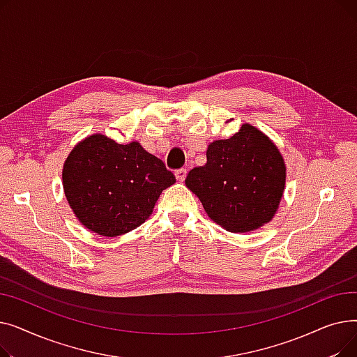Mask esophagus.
I'll return each mask as SVG.
<instances>
[{
  "label": "esophagus",
  "instance_id": "esophagus-1",
  "mask_svg": "<svg viewBox=\"0 0 357 357\" xmlns=\"http://www.w3.org/2000/svg\"><path fill=\"white\" fill-rule=\"evenodd\" d=\"M186 174H188V171H186V169H178V171L175 172V176H176V179L179 181V182H183L185 181V178H186Z\"/></svg>",
  "mask_w": 357,
  "mask_h": 357
}]
</instances>
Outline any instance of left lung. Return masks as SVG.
I'll list each match as a JSON object with an SVG mask.
<instances>
[{
    "label": "left lung",
    "mask_w": 357,
    "mask_h": 357,
    "mask_svg": "<svg viewBox=\"0 0 357 357\" xmlns=\"http://www.w3.org/2000/svg\"><path fill=\"white\" fill-rule=\"evenodd\" d=\"M285 179L279 149L260 130L243 124L230 139L208 144L207 163L191 169L185 185L218 226L248 233L273 218Z\"/></svg>",
    "instance_id": "left-lung-1"
}]
</instances>
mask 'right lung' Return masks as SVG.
<instances>
[{
	"mask_svg": "<svg viewBox=\"0 0 357 357\" xmlns=\"http://www.w3.org/2000/svg\"><path fill=\"white\" fill-rule=\"evenodd\" d=\"M63 191L73 214L89 231L126 234L153 213L175 176L139 142L119 144L100 133L75 146L65 160Z\"/></svg>",
	"mask_w": 357,
	"mask_h": 357,
	"instance_id": "1",
	"label": "right lung"
}]
</instances>
